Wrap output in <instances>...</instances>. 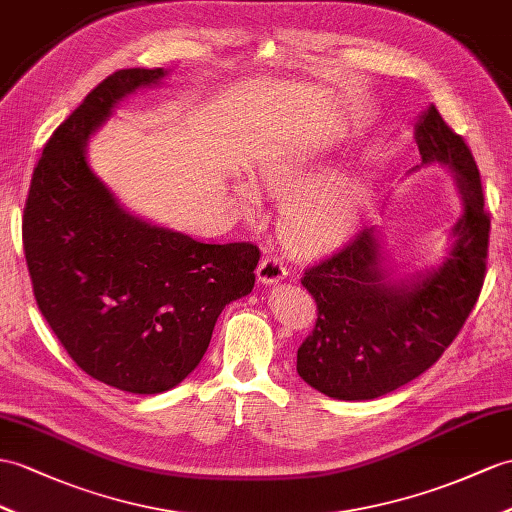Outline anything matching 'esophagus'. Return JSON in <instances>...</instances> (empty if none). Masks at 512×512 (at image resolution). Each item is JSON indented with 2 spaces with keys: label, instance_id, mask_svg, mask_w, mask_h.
I'll return each mask as SVG.
<instances>
[{
  "label": "esophagus",
  "instance_id": "obj_1",
  "mask_svg": "<svg viewBox=\"0 0 512 512\" xmlns=\"http://www.w3.org/2000/svg\"><path fill=\"white\" fill-rule=\"evenodd\" d=\"M256 278L260 284H278L286 278V269L278 258H263L256 269Z\"/></svg>",
  "mask_w": 512,
  "mask_h": 512
}]
</instances>
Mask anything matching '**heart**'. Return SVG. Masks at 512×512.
<instances>
[{
  "instance_id": "1",
  "label": "heart",
  "mask_w": 512,
  "mask_h": 512,
  "mask_svg": "<svg viewBox=\"0 0 512 512\" xmlns=\"http://www.w3.org/2000/svg\"><path fill=\"white\" fill-rule=\"evenodd\" d=\"M317 158L308 152H291L267 162L260 169L265 191L286 199L280 217V232L286 247L299 256H321L334 252L352 239L367 204L365 182L352 173L319 178ZM234 202L243 213L254 215L260 195L252 182L234 184Z\"/></svg>"
}]
</instances>
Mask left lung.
<instances>
[{
	"label": "left lung",
	"mask_w": 512,
	"mask_h": 512,
	"mask_svg": "<svg viewBox=\"0 0 512 512\" xmlns=\"http://www.w3.org/2000/svg\"><path fill=\"white\" fill-rule=\"evenodd\" d=\"M415 141L421 167L452 173L463 215L447 254L428 269L400 276L380 230L367 228L304 273L319 315L297 350V373L334 400H376L421 376L456 339L482 289L491 221L476 160L434 104L419 115Z\"/></svg>",
	"instance_id": "1"
}]
</instances>
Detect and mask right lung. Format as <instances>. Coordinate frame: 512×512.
<instances>
[{
  "instance_id": "1",
  "label": "right lung",
  "mask_w": 512,
  "mask_h": 512,
  "mask_svg": "<svg viewBox=\"0 0 512 512\" xmlns=\"http://www.w3.org/2000/svg\"><path fill=\"white\" fill-rule=\"evenodd\" d=\"M167 69H121L84 97L34 169L23 249L49 328L91 378L136 395L178 386L217 317L254 289L252 243H202L132 215L91 169L86 147L123 99Z\"/></svg>"
}]
</instances>
